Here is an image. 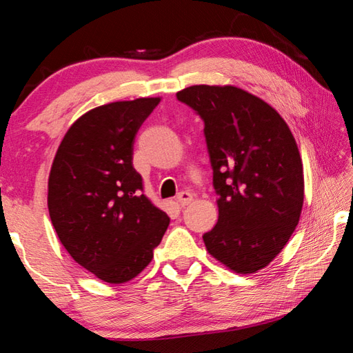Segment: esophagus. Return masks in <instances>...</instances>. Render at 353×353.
Returning a JSON list of instances; mask_svg holds the SVG:
<instances>
[{
	"mask_svg": "<svg viewBox=\"0 0 353 353\" xmlns=\"http://www.w3.org/2000/svg\"><path fill=\"white\" fill-rule=\"evenodd\" d=\"M176 201L179 202V204H181L182 207H185V205H188V204H191V201H193V194L190 193V191H181V193H177V196H176Z\"/></svg>",
	"mask_w": 353,
	"mask_h": 353,
	"instance_id": "34e87169",
	"label": "esophagus"
}]
</instances>
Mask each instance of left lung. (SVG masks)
<instances>
[{
  "label": "left lung",
  "instance_id": "1",
  "mask_svg": "<svg viewBox=\"0 0 353 353\" xmlns=\"http://www.w3.org/2000/svg\"><path fill=\"white\" fill-rule=\"evenodd\" d=\"M177 99L204 121L218 194V223L204 234L208 254L252 274L282 252L303 204V168L277 110L238 87L193 85Z\"/></svg>",
  "mask_w": 353,
  "mask_h": 353
}]
</instances>
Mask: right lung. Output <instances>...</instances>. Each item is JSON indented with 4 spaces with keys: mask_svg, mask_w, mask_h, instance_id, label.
I'll list each match as a JSON object with an SVG mask.
<instances>
[{
    "mask_svg": "<svg viewBox=\"0 0 353 353\" xmlns=\"http://www.w3.org/2000/svg\"><path fill=\"white\" fill-rule=\"evenodd\" d=\"M160 98L118 101L87 112L65 134L48 181V210L76 263L107 283L145 270L170 218L143 194L134 141Z\"/></svg>",
    "mask_w": 353,
    "mask_h": 353,
    "instance_id": "right-lung-1",
    "label": "right lung"
}]
</instances>
